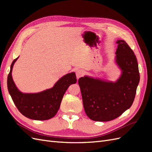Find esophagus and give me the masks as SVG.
<instances>
[{"label":"esophagus","instance_id":"esophagus-1","mask_svg":"<svg viewBox=\"0 0 152 152\" xmlns=\"http://www.w3.org/2000/svg\"><path fill=\"white\" fill-rule=\"evenodd\" d=\"M83 75V71L82 70H76V77H77V79H79L80 77H81Z\"/></svg>","mask_w":152,"mask_h":152}]
</instances>
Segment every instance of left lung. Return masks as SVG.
<instances>
[{"mask_svg": "<svg viewBox=\"0 0 152 152\" xmlns=\"http://www.w3.org/2000/svg\"><path fill=\"white\" fill-rule=\"evenodd\" d=\"M115 62L121 70L116 82L89 76L79 79L86 113L91 120L110 121L129 108L140 82V73L133 50L123 40H118Z\"/></svg>", "mask_w": 152, "mask_h": 152, "instance_id": "8db88e82", "label": "left lung"}]
</instances>
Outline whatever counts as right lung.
<instances>
[{
    "instance_id": "add662e5",
    "label": "right lung",
    "mask_w": 152,
    "mask_h": 152,
    "mask_svg": "<svg viewBox=\"0 0 152 152\" xmlns=\"http://www.w3.org/2000/svg\"><path fill=\"white\" fill-rule=\"evenodd\" d=\"M14 59L7 77V89L14 103L20 113L27 118L45 121L53 118L60 107L61 100L68 87L77 82L76 75L72 72L59 79L52 88L38 93H23L17 88L12 77Z\"/></svg>"
}]
</instances>
